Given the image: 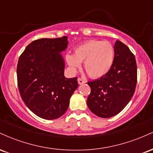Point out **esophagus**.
<instances>
[{
    "mask_svg": "<svg viewBox=\"0 0 153 153\" xmlns=\"http://www.w3.org/2000/svg\"><path fill=\"white\" fill-rule=\"evenodd\" d=\"M78 83L79 84H82V83H85V80H83V79H82V78H78Z\"/></svg>",
    "mask_w": 153,
    "mask_h": 153,
    "instance_id": "34e87169",
    "label": "esophagus"
}]
</instances>
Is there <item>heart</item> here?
<instances>
[{
	"mask_svg": "<svg viewBox=\"0 0 153 153\" xmlns=\"http://www.w3.org/2000/svg\"><path fill=\"white\" fill-rule=\"evenodd\" d=\"M66 62L73 72L84 62V69L93 78H99L106 75L113 67L115 50L109 42L92 39L75 47L74 54H68Z\"/></svg>",
	"mask_w": 153,
	"mask_h": 153,
	"instance_id": "heart-1",
	"label": "heart"
}]
</instances>
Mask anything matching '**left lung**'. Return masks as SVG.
Masks as SVG:
<instances>
[{
    "mask_svg": "<svg viewBox=\"0 0 153 153\" xmlns=\"http://www.w3.org/2000/svg\"><path fill=\"white\" fill-rule=\"evenodd\" d=\"M114 50V63L110 71L98 80L88 82L91 88L88 106L101 118H109L122 111L136 88L137 70L134 54L120 41L115 43Z\"/></svg>",
    "mask_w": 153,
    "mask_h": 153,
    "instance_id": "obj_1",
    "label": "left lung"
}]
</instances>
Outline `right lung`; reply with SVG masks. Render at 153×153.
Here are the masks:
<instances>
[{"mask_svg":"<svg viewBox=\"0 0 153 153\" xmlns=\"http://www.w3.org/2000/svg\"><path fill=\"white\" fill-rule=\"evenodd\" d=\"M68 37L39 39L26 47L17 65V83L26 106L38 117L55 119L66 112L78 86L77 77L64 76L59 52L68 47Z\"/></svg>","mask_w":153,"mask_h":153,"instance_id":"obj_1","label":"right lung"}]
</instances>
